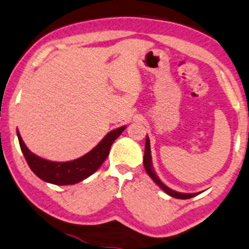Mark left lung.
Wrapping results in <instances>:
<instances>
[{
  "label": "left lung",
  "mask_w": 249,
  "mask_h": 249,
  "mask_svg": "<svg viewBox=\"0 0 249 249\" xmlns=\"http://www.w3.org/2000/svg\"><path fill=\"white\" fill-rule=\"evenodd\" d=\"M143 162H144V167H145V171L148 172V174L150 176V178L155 181L157 185L160 187V188L164 190L166 194H168L172 197H176V198H180V199H187V198H192L194 197L198 194V193H194V194H185V193H179V192H176V190L168 188L166 185H164V183L161 182L160 179L157 177V174H156V172L153 171V167H152V160H151V150H150V140L149 137H146V141H145V150H144V158H143Z\"/></svg>",
  "instance_id": "1"
}]
</instances>
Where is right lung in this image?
<instances>
[{
  "mask_svg": "<svg viewBox=\"0 0 249 249\" xmlns=\"http://www.w3.org/2000/svg\"><path fill=\"white\" fill-rule=\"evenodd\" d=\"M124 129L125 125L109 131L96 148L92 149L87 155L78 159H75V160L64 162L46 160V159L35 155L27 149L18 130L17 136L18 141H19L21 152H23L24 157H25L27 164H29L31 170L33 171V173L41 180L46 181V182L53 183V185L66 186L77 183L79 181L87 179L91 174H93L101 166V164L105 161L113 142L118 139Z\"/></svg>",
  "mask_w": 249,
  "mask_h": 249,
  "instance_id": "obj_1",
  "label": "right lung"
}]
</instances>
